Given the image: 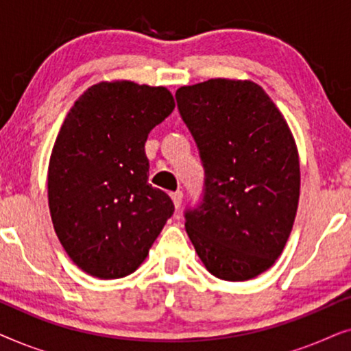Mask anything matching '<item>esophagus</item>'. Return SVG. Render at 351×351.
I'll list each match as a JSON object with an SVG mask.
<instances>
[{
    "mask_svg": "<svg viewBox=\"0 0 351 351\" xmlns=\"http://www.w3.org/2000/svg\"><path fill=\"white\" fill-rule=\"evenodd\" d=\"M171 198H172V203H174L176 208L179 209L182 204V198H184V193H182L180 190H177V191H174V193H171Z\"/></svg>",
    "mask_w": 351,
    "mask_h": 351,
    "instance_id": "34e87169",
    "label": "esophagus"
}]
</instances>
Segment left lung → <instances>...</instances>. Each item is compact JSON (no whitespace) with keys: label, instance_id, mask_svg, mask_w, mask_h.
I'll use <instances>...</instances> for the list:
<instances>
[{"label":"left lung","instance_id":"1","mask_svg":"<svg viewBox=\"0 0 351 351\" xmlns=\"http://www.w3.org/2000/svg\"><path fill=\"white\" fill-rule=\"evenodd\" d=\"M204 167L201 203L185 228L209 273L246 281L289 238L300 195L299 153L285 117L252 81L215 78L176 93Z\"/></svg>","mask_w":351,"mask_h":351}]
</instances>
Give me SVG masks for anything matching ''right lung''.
Instances as JSON below:
<instances>
[{"mask_svg":"<svg viewBox=\"0 0 351 351\" xmlns=\"http://www.w3.org/2000/svg\"><path fill=\"white\" fill-rule=\"evenodd\" d=\"M162 86L102 81L70 108L52 148L47 198L57 238L100 280L131 275L174 213L148 184L145 142L174 110Z\"/></svg>","mask_w":351,"mask_h":351,"instance_id":"1","label":"right lung"}]
</instances>
